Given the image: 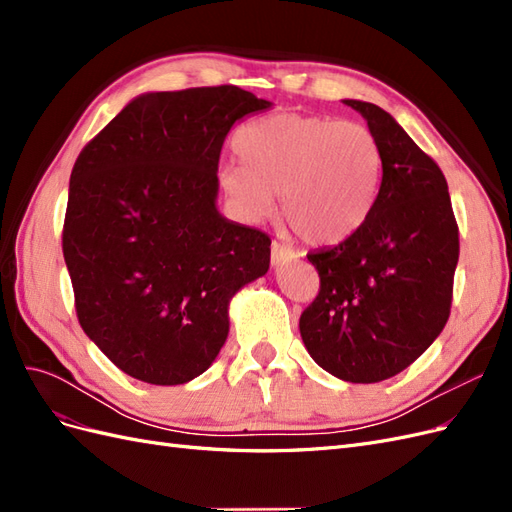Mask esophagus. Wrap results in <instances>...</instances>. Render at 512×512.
<instances>
[{
    "label": "esophagus",
    "mask_w": 512,
    "mask_h": 512,
    "mask_svg": "<svg viewBox=\"0 0 512 512\" xmlns=\"http://www.w3.org/2000/svg\"><path fill=\"white\" fill-rule=\"evenodd\" d=\"M294 258V252L292 250H288V247H284L282 243H277V241H273L271 243V265L273 267H282V265H286V262H292Z\"/></svg>",
    "instance_id": "obj_1"
}]
</instances>
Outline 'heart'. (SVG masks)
I'll use <instances>...</instances> for the list:
<instances>
[{
  "label": "heart",
  "mask_w": 512,
  "mask_h": 512,
  "mask_svg": "<svg viewBox=\"0 0 512 512\" xmlns=\"http://www.w3.org/2000/svg\"><path fill=\"white\" fill-rule=\"evenodd\" d=\"M241 164H224L220 188L245 220L258 222L282 196V215L314 245H335L363 226L382 183V149L356 121L280 113L235 136Z\"/></svg>",
  "instance_id": "obj_1"
}]
</instances>
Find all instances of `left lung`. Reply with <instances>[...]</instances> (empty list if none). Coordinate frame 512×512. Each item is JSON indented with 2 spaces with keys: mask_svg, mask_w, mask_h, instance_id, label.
Returning a JSON list of instances; mask_svg holds the SVG:
<instances>
[{
  "mask_svg": "<svg viewBox=\"0 0 512 512\" xmlns=\"http://www.w3.org/2000/svg\"><path fill=\"white\" fill-rule=\"evenodd\" d=\"M382 149V183L363 226L309 252L320 292L301 314L309 356L331 376L371 384L397 376L451 314L459 230L440 166L380 106L344 100Z\"/></svg>",
  "mask_w": 512,
  "mask_h": 512,
  "instance_id": "8db88e82",
  "label": "left lung"
}]
</instances>
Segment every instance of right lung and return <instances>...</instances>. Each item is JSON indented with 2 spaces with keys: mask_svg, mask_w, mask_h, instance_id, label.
<instances>
[{
  "mask_svg": "<svg viewBox=\"0 0 512 512\" xmlns=\"http://www.w3.org/2000/svg\"><path fill=\"white\" fill-rule=\"evenodd\" d=\"M267 108L235 85L151 91L76 160L64 222L76 316L123 374L158 386L203 374L232 297L269 271L271 239L218 211L226 134Z\"/></svg>",
  "mask_w": 512,
  "mask_h": 512,
  "instance_id": "right-lung-1",
  "label": "right lung"
}]
</instances>
